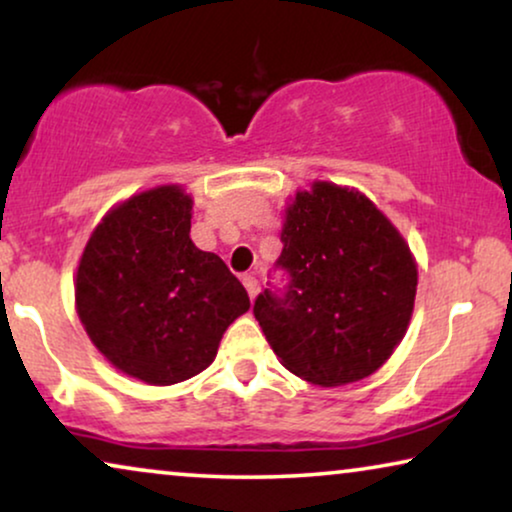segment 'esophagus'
<instances>
[{
    "label": "esophagus",
    "instance_id": "obj_1",
    "mask_svg": "<svg viewBox=\"0 0 512 512\" xmlns=\"http://www.w3.org/2000/svg\"><path fill=\"white\" fill-rule=\"evenodd\" d=\"M242 284H244V289H247L249 298H256L258 289H261V284H258V279H256L254 275H244V277H242Z\"/></svg>",
    "mask_w": 512,
    "mask_h": 512
}]
</instances>
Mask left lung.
<instances>
[{
    "label": "left lung",
    "instance_id": "obj_1",
    "mask_svg": "<svg viewBox=\"0 0 512 512\" xmlns=\"http://www.w3.org/2000/svg\"><path fill=\"white\" fill-rule=\"evenodd\" d=\"M284 289L254 303L272 352L321 387L359 382L389 359L408 331L417 265L401 233L354 188L314 181L286 209Z\"/></svg>",
    "mask_w": 512,
    "mask_h": 512
}]
</instances>
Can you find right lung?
<instances>
[{"label":"right lung","instance_id":"add662e5","mask_svg":"<svg viewBox=\"0 0 512 512\" xmlns=\"http://www.w3.org/2000/svg\"><path fill=\"white\" fill-rule=\"evenodd\" d=\"M191 195L158 186L111 209L76 270V312L93 345L125 375L167 387L214 361L249 310L228 265L191 240Z\"/></svg>","mask_w":512,"mask_h":512}]
</instances>
